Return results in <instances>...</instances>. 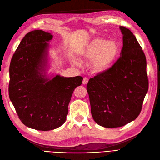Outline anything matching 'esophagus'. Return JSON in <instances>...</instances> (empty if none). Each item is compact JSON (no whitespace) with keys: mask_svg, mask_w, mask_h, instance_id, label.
<instances>
[{"mask_svg":"<svg viewBox=\"0 0 160 160\" xmlns=\"http://www.w3.org/2000/svg\"><path fill=\"white\" fill-rule=\"evenodd\" d=\"M88 79L86 78V77H85V78H83V82H82V83H83V85H87L88 83Z\"/></svg>","mask_w":160,"mask_h":160,"instance_id":"esophagus-1","label":"esophagus"}]
</instances>
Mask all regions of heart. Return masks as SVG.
I'll use <instances>...</instances> for the list:
<instances>
[{
	"mask_svg": "<svg viewBox=\"0 0 160 160\" xmlns=\"http://www.w3.org/2000/svg\"><path fill=\"white\" fill-rule=\"evenodd\" d=\"M120 54V46L116 41L98 37L91 40L79 54L83 61H91L90 66L96 72H104L113 65ZM73 63L78 65L77 60Z\"/></svg>",
	"mask_w": 160,
	"mask_h": 160,
	"instance_id": "1",
	"label": "heart"
}]
</instances>
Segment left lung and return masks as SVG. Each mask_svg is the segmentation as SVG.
Masks as SVG:
<instances>
[{"label": "left lung", "instance_id": "left-lung-1", "mask_svg": "<svg viewBox=\"0 0 160 160\" xmlns=\"http://www.w3.org/2000/svg\"><path fill=\"white\" fill-rule=\"evenodd\" d=\"M119 28L122 56L110 69L91 78L87 85L93 118L106 128L120 127L135 120L148 91L143 51L130 30Z\"/></svg>", "mask_w": 160, "mask_h": 160}]
</instances>
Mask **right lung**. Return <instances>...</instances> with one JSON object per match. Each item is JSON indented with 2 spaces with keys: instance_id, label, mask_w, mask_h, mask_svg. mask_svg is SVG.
<instances>
[{
  "instance_id": "add662e5",
  "label": "right lung",
  "mask_w": 160,
  "mask_h": 160,
  "mask_svg": "<svg viewBox=\"0 0 160 160\" xmlns=\"http://www.w3.org/2000/svg\"><path fill=\"white\" fill-rule=\"evenodd\" d=\"M53 36L30 32L21 41L9 67L8 94L21 121L38 131L57 128L66 121L68 106L83 77L48 73L50 42Z\"/></svg>"
}]
</instances>
